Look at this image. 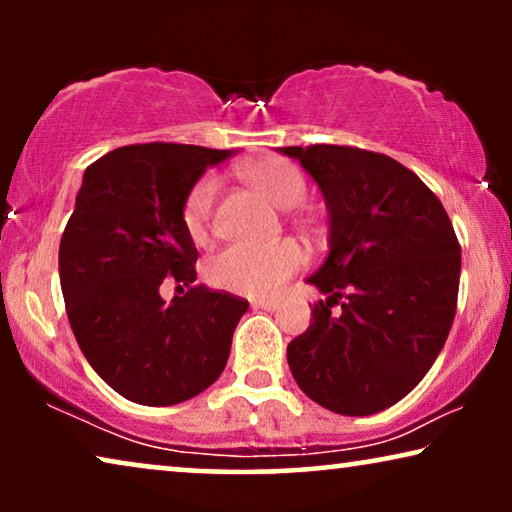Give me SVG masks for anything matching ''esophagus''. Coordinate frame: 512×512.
Listing matches in <instances>:
<instances>
[{"instance_id": "obj_1", "label": "esophagus", "mask_w": 512, "mask_h": 512, "mask_svg": "<svg viewBox=\"0 0 512 512\" xmlns=\"http://www.w3.org/2000/svg\"><path fill=\"white\" fill-rule=\"evenodd\" d=\"M256 307V310H265V312H275V310H279V303L277 300H265V298H258V300H254V303H251Z\"/></svg>"}]
</instances>
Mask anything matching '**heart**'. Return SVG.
<instances>
[{
    "label": "heart",
    "instance_id": "b5f03b06",
    "mask_svg": "<svg viewBox=\"0 0 512 512\" xmlns=\"http://www.w3.org/2000/svg\"><path fill=\"white\" fill-rule=\"evenodd\" d=\"M244 179L261 191L279 209L303 205L307 186L303 174L282 158H263L244 167ZM219 191V179L207 174L191 188L184 202V226L195 242H205L212 228V209ZM305 263V251L298 242L282 240L270 247H228L207 261L205 275L216 289L242 296H270L298 272Z\"/></svg>",
    "mask_w": 512,
    "mask_h": 512
}]
</instances>
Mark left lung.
I'll use <instances>...</instances> for the list:
<instances>
[{"label": "left lung", "instance_id": "obj_1", "mask_svg": "<svg viewBox=\"0 0 512 512\" xmlns=\"http://www.w3.org/2000/svg\"><path fill=\"white\" fill-rule=\"evenodd\" d=\"M279 153L300 160L328 209L326 261L307 277L328 298L286 347L291 375L321 408L375 415L422 382L450 333L461 272L452 221L384 153L333 144Z\"/></svg>", "mask_w": 512, "mask_h": 512}]
</instances>
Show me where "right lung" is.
Wrapping results in <instances>:
<instances>
[{"mask_svg":"<svg viewBox=\"0 0 512 512\" xmlns=\"http://www.w3.org/2000/svg\"><path fill=\"white\" fill-rule=\"evenodd\" d=\"M237 151L132 144L86 167L60 240V286L83 356L139 405H177L219 380L249 303L193 286L165 303L160 284L195 282L184 202Z\"/></svg>","mask_w":512,"mask_h":512,"instance_id":"right-lung-1","label":"right lung"}]
</instances>
